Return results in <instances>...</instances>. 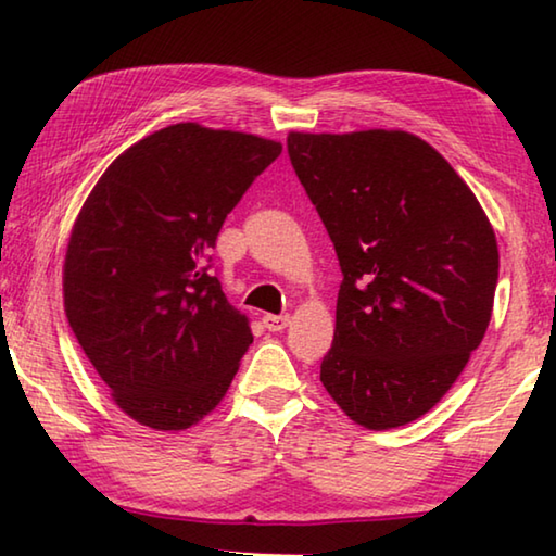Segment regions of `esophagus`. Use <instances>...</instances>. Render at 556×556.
<instances>
[{"label":"esophagus","mask_w":556,"mask_h":556,"mask_svg":"<svg viewBox=\"0 0 556 556\" xmlns=\"http://www.w3.org/2000/svg\"><path fill=\"white\" fill-rule=\"evenodd\" d=\"M262 324H265L267 331H285L289 326V316L287 314H265L262 316Z\"/></svg>","instance_id":"1"}]
</instances>
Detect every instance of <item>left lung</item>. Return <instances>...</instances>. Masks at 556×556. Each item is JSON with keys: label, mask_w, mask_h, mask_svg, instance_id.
Segmentation results:
<instances>
[{"label": "left lung", "mask_w": 556, "mask_h": 556, "mask_svg": "<svg viewBox=\"0 0 556 556\" xmlns=\"http://www.w3.org/2000/svg\"><path fill=\"white\" fill-rule=\"evenodd\" d=\"M287 152L343 271L324 388L357 425H409L451 390L491 324V223L409 131H291Z\"/></svg>", "instance_id": "obj_1"}]
</instances>
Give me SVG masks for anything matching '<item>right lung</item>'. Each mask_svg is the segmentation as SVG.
Wrapping results in <instances>:
<instances>
[{
  "label": "right lung",
  "mask_w": 556,
  "mask_h": 556,
  "mask_svg": "<svg viewBox=\"0 0 556 556\" xmlns=\"http://www.w3.org/2000/svg\"><path fill=\"white\" fill-rule=\"evenodd\" d=\"M279 154L271 139L181 122L117 156L83 205L63 265L65 316L139 425L188 429L228 392L252 333L211 250Z\"/></svg>",
  "instance_id": "obj_1"
}]
</instances>
